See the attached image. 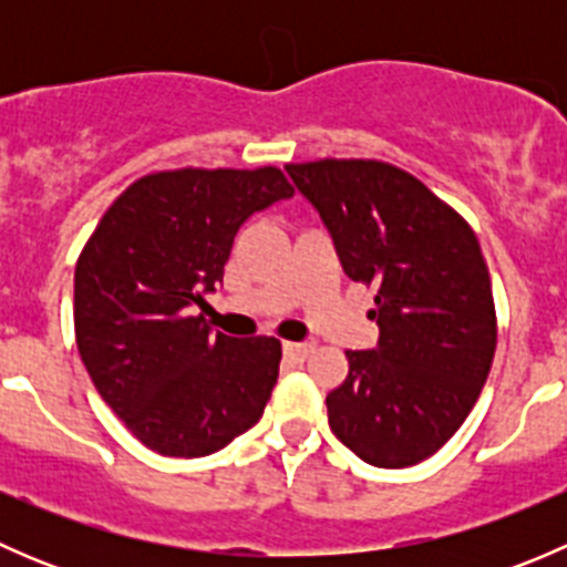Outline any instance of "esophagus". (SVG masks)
Instances as JSON below:
<instances>
[{"label":"esophagus","instance_id":"34e87169","mask_svg":"<svg viewBox=\"0 0 567 567\" xmlns=\"http://www.w3.org/2000/svg\"><path fill=\"white\" fill-rule=\"evenodd\" d=\"M312 351H316L312 342H285V357L296 359V362H305Z\"/></svg>","mask_w":567,"mask_h":567}]
</instances>
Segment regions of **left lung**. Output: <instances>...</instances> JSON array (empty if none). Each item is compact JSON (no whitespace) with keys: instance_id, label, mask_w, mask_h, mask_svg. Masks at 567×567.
<instances>
[{"instance_id":"8db88e82","label":"left lung","mask_w":567,"mask_h":567,"mask_svg":"<svg viewBox=\"0 0 567 567\" xmlns=\"http://www.w3.org/2000/svg\"><path fill=\"white\" fill-rule=\"evenodd\" d=\"M334 238L342 271L375 285V351H346L326 394L334 436L362 461L403 468L463 425L488 379L496 310L468 221L405 169L375 158L288 164Z\"/></svg>"}]
</instances>
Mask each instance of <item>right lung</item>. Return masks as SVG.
I'll use <instances>...</instances> for the list:
<instances>
[{
    "label": "right lung",
    "instance_id": "add662e5",
    "mask_svg": "<svg viewBox=\"0 0 567 567\" xmlns=\"http://www.w3.org/2000/svg\"><path fill=\"white\" fill-rule=\"evenodd\" d=\"M290 194L277 167L164 169L131 183L84 244L73 277L79 357L153 453L210 455L262 416L282 342L210 331L194 307L225 277L244 221Z\"/></svg>",
    "mask_w": 567,
    "mask_h": 567
}]
</instances>
